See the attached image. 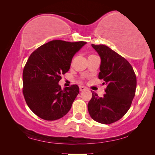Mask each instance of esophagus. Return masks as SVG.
<instances>
[{
  "instance_id": "esophagus-1",
  "label": "esophagus",
  "mask_w": 155,
  "mask_h": 155,
  "mask_svg": "<svg viewBox=\"0 0 155 155\" xmlns=\"http://www.w3.org/2000/svg\"><path fill=\"white\" fill-rule=\"evenodd\" d=\"M86 87H84V86H80L79 87V90H80V91H85V90H86Z\"/></svg>"
}]
</instances>
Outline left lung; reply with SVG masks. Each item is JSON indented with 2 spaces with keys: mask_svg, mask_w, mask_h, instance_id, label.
<instances>
[{
  "mask_svg": "<svg viewBox=\"0 0 155 155\" xmlns=\"http://www.w3.org/2000/svg\"><path fill=\"white\" fill-rule=\"evenodd\" d=\"M92 46L101 58L98 78L107 87L103 97L92 92L88 110L97 122L110 124L121 119L129 110L135 95L137 78L132 66L122 56L105 45Z\"/></svg>",
  "mask_w": 155,
  "mask_h": 155,
  "instance_id": "8db88e82",
  "label": "left lung"
}]
</instances>
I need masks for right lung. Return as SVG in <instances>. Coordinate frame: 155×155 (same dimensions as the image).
Wrapping results in <instances>:
<instances>
[{"mask_svg":"<svg viewBox=\"0 0 155 155\" xmlns=\"http://www.w3.org/2000/svg\"><path fill=\"white\" fill-rule=\"evenodd\" d=\"M87 44L54 40L42 45L28 59L22 74L23 94L28 106L39 118L56 120L66 115L79 92L77 85H59L74 55Z\"/></svg>","mask_w":155,"mask_h":155,"instance_id":"right-lung-1","label":"right lung"}]
</instances>
